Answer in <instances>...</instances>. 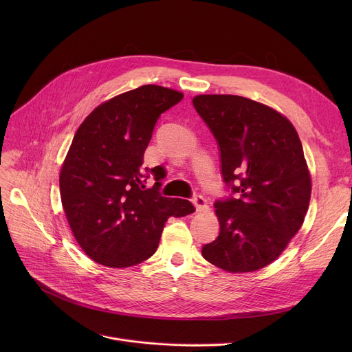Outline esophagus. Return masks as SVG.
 Returning a JSON list of instances; mask_svg holds the SVG:
<instances>
[{"label":"esophagus","instance_id":"34e87169","mask_svg":"<svg viewBox=\"0 0 352 352\" xmlns=\"http://www.w3.org/2000/svg\"><path fill=\"white\" fill-rule=\"evenodd\" d=\"M191 201H192L194 207L197 208V211H206V210L208 208L207 199H206L204 197H202V195H194V197L191 198Z\"/></svg>","mask_w":352,"mask_h":352}]
</instances>
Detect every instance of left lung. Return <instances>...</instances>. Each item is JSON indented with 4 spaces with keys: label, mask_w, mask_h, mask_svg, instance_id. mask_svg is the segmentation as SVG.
<instances>
[{
    "label": "left lung",
    "mask_w": 352,
    "mask_h": 352,
    "mask_svg": "<svg viewBox=\"0 0 352 352\" xmlns=\"http://www.w3.org/2000/svg\"><path fill=\"white\" fill-rule=\"evenodd\" d=\"M212 133L230 197L215 201L219 234L202 256L230 272L267 267L301 228L311 177L294 125L275 109L239 96H197Z\"/></svg>",
    "instance_id": "8db88e82"
}]
</instances>
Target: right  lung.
<instances>
[{"label": "right lung", "instance_id": "add662e5", "mask_svg": "<svg viewBox=\"0 0 352 352\" xmlns=\"http://www.w3.org/2000/svg\"><path fill=\"white\" fill-rule=\"evenodd\" d=\"M178 91L142 85L97 107L71 142L60 174L71 231L96 263L125 268L158 248L170 217L194 212L190 201L162 197V166L142 170L144 153L162 113L182 100ZM153 173L156 184L145 189Z\"/></svg>", "mask_w": 352, "mask_h": 352}]
</instances>
